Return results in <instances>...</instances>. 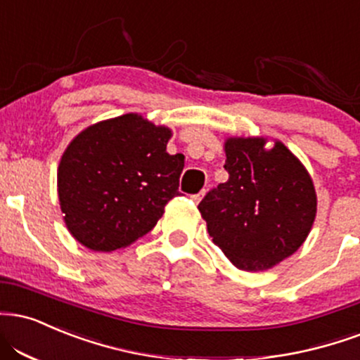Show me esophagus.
Instances as JSON below:
<instances>
[{
  "mask_svg": "<svg viewBox=\"0 0 360 360\" xmlns=\"http://www.w3.org/2000/svg\"><path fill=\"white\" fill-rule=\"evenodd\" d=\"M205 194H206V191H205V189H202V191H201V193H198V194H193V196H191V199H193V201H194V202H196V205H198V202H199V201H201V199H202V198H205Z\"/></svg>",
  "mask_w": 360,
  "mask_h": 360,
  "instance_id": "obj_1",
  "label": "esophagus"
}]
</instances>
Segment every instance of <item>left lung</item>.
I'll return each mask as SVG.
<instances>
[{
    "label": "left lung",
    "instance_id": "obj_1",
    "mask_svg": "<svg viewBox=\"0 0 360 360\" xmlns=\"http://www.w3.org/2000/svg\"><path fill=\"white\" fill-rule=\"evenodd\" d=\"M228 181L211 189L198 210L213 243L236 268L263 271L304 245L317 214L314 181L283 142L228 137Z\"/></svg>",
    "mask_w": 360,
    "mask_h": 360
}]
</instances>
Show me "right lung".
<instances>
[{
  "mask_svg": "<svg viewBox=\"0 0 360 360\" xmlns=\"http://www.w3.org/2000/svg\"><path fill=\"white\" fill-rule=\"evenodd\" d=\"M172 131L139 114L84 129L56 172L60 210L85 248L114 251L149 233L179 194L184 155L167 154Z\"/></svg>",
  "mask_w": 360,
  "mask_h": 360,
  "instance_id": "right-lung-1",
  "label": "right lung"
}]
</instances>
